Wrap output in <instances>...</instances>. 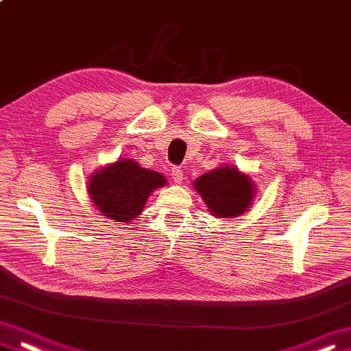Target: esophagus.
<instances>
[{"label":"esophagus","instance_id":"34e87169","mask_svg":"<svg viewBox=\"0 0 351 351\" xmlns=\"http://www.w3.org/2000/svg\"><path fill=\"white\" fill-rule=\"evenodd\" d=\"M171 180H173L175 184H181L184 181V171L180 167H171Z\"/></svg>","mask_w":351,"mask_h":351}]
</instances>
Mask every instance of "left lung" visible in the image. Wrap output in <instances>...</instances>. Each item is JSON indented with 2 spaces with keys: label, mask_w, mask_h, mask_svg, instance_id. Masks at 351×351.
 <instances>
[{
  "label": "left lung",
  "mask_w": 351,
  "mask_h": 351,
  "mask_svg": "<svg viewBox=\"0 0 351 351\" xmlns=\"http://www.w3.org/2000/svg\"><path fill=\"white\" fill-rule=\"evenodd\" d=\"M193 187L205 200L206 208L220 219H232L247 211L255 197L252 178L235 166H221L204 173Z\"/></svg>",
  "instance_id": "8db88e82"
}]
</instances>
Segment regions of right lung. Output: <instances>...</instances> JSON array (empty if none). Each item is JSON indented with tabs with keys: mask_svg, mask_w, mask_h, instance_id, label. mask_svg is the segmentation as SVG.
<instances>
[{
	"mask_svg": "<svg viewBox=\"0 0 351 351\" xmlns=\"http://www.w3.org/2000/svg\"><path fill=\"white\" fill-rule=\"evenodd\" d=\"M166 184V178L158 171L122 158L95 171L88 178L87 191L102 215L128 223L143 211L151 193Z\"/></svg>",
	"mask_w": 351,
	"mask_h": 351,
	"instance_id": "right-lung-1",
	"label": "right lung"
}]
</instances>
